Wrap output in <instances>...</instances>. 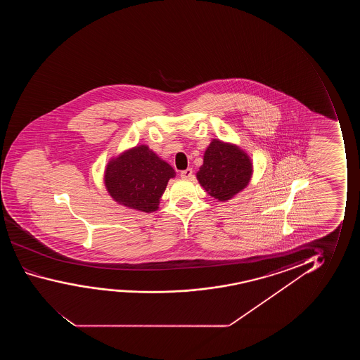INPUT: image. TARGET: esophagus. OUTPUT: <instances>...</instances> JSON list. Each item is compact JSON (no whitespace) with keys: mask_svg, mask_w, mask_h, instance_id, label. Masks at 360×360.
<instances>
[{"mask_svg":"<svg viewBox=\"0 0 360 360\" xmlns=\"http://www.w3.org/2000/svg\"><path fill=\"white\" fill-rule=\"evenodd\" d=\"M192 168H187V169H184V171H182V172H181V177L184 178V179H189V178H192Z\"/></svg>","mask_w":360,"mask_h":360,"instance_id":"1","label":"esophagus"}]
</instances>
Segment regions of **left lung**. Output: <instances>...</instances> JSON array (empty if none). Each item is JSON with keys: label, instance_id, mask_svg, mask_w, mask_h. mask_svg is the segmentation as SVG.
<instances>
[{"label": "left lung", "instance_id": "1", "mask_svg": "<svg viewBox=\"0 0 360 360\" xmlns=\"http://www.w3.org/2000/svg\"><path fill=\"white\" fill-rule=\"evenodd\" d=\"M252 172L251 158L243 150L214 139L204 153L197 178L207 194L219 202H227L248 186Z\"/></svg>", "mask_w": 360, "mask_h": 360}]
</instances>
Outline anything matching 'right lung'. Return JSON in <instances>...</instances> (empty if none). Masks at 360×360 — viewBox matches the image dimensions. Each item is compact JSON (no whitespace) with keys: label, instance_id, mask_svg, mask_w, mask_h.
Listing matches in <instances>:
<instances>
[{"label":"right lung","instance_id":"obj_1","mask_svg":"<svg viewBox=\"0 0 360 360\" xmlns=\"http://www.w3.org/2000/svg\"><path fill=\"white\" fill-rule=\"evenodd\" d=\"M176 172L146 145H139L109 161L104 184L109 195L124 207L156 212L167 183Z\"/></svg>","mask_w":360,"mask_h":360}]
</instances>
